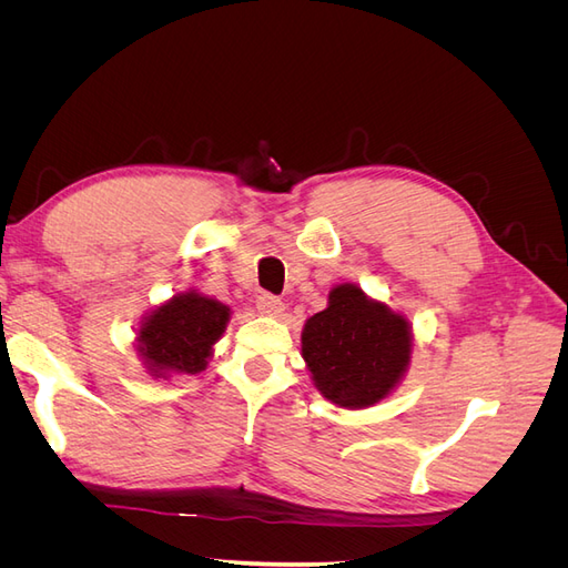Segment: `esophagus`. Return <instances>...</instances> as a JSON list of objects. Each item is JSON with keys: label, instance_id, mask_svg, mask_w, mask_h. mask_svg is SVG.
<instances>
[{"label": "esophagus", "instance_id": "esophagus-1", "mask_svg": "<svg viewBox=\"0 0 568 568\" xmlns=\"http://www.w3.org/2000/svg\"><path fill=\"white\" fill-rule=\"evenodd\" d=\"M255 305H257V313L265 315V317H280L284 313V303L277 296H272V294L257 296Z\"/></svg>", "mask_w": 568, "mask_h": 568}]
</instances>
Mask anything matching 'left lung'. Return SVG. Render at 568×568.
Masks as SVG:
<instances>
[{
  "label": "left lung",
  "instance_id": "left-lung-1",
  "mask_svg": "<svg viewBox=\"0 0 568 568\" xmlns=\"http://www.w3.org/2000/svg\"><path fill=\"white\" fill-rule=\"evenodd\" d=\"M412 348L407 315L357 284H336L324 311L307 317L301 332V355L315 388L346 409L386 400L405 379Z\"/></svg>",
  "mask_w": 568,
  "mask_h": 568
}]
</instances>
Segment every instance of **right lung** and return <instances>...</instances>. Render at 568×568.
Here are the masks:
<instances>
[{
	"instance_id": "add662e5",
	"label": "right lung",
	"mask_w": 568,
	"mask_h": 568,
	"mask_svg": "<svg viewBox=\"0 0 568 568\" xmlns=\"http://www.w3.org/2000/svg\"><path fill=\"white\" fill-rule=\"evenodd\" d=\"M230 317L227 303L205 296L194 286L153 305L134 329V348L146 374L163 382L180 374H201L209 367Z\"/></svg>"
}]
</instances>
